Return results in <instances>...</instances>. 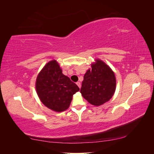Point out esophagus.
<instances>
[{
  "label": "esophagus",
  "mask_w": 154,
  "mask_h": 154,
  "mask_svg": "<svg viewBox=\"0 0 154 154\" xmlns=\"http://www.w3.org/2000/svg\"><path fill=\"white\" fill-rule=\"evenodd\" d=\"M76 84H77V85L78 86L79 88H81V83L80 82H77Z\"/></svg>",
  "instance_id": "obj_1"
}]
</instances>
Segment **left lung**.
Listing matches in <instances>:
<instances>
[{
	"mask_svg": "<svg viewBox=\"0 0 154 154\" xmlns=\"http://www.w3.org/2000/svg\"><path fill=\"white\" fill-rule=\"evenodd\" d=\"M116 85L114 72L102 60H96L83 77L80 92L82 96L94 106H100L113 96Z\"/></svg>",
	"mask_w": 154,
	"mask_h": 154,
	"instance_id": "8db88e82",
	"label": "left lung"
}]
</instances>
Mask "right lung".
I'll use <instances>...</instances> for the list:
<instances>
[{
	"instance_id": "right-lung-1",
	"label": "right lung",
	"mask_w": 154,
	"mask_h": 154,
	"mask_svg": "<svg viewBox=\"0 0 154 154\" xmlns=\"http://www.w3.org/2000/svg\"><path fill=\"white\" fill-rule=\"evenodd\" d=\"M36 90L45 106L55 112L67 110L73 94L80 91L76 83L65 76L56 60L49 62L39 72L36 80Z\"/></svg>"
}]
</instances>
